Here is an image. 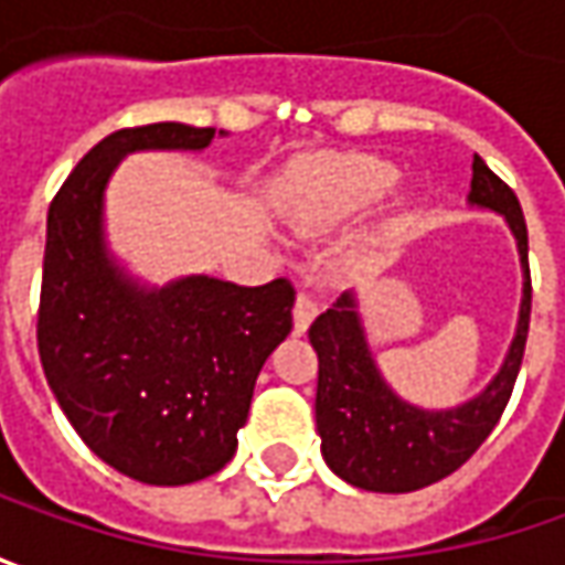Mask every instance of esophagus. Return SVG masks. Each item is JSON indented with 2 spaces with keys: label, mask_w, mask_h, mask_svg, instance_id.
I'll return each mask as SVG.
<instances>
[{
  "label": "esophagus",
  "mask_w": 565,
  "mask_h": 565,
  "mask_svg": "<svg viewBox=\"0 0 565 565\" xmlns=\"http://www.w3.org/2000/svg\"><path fill=\"white\" fill-rule=\"evenodd\" d=\"M317 317V301L311 295H298L295 298V308H292V320H295V333H305L308 327H311V320Z\"/></svg>",
  "instance_id": "34e87169"
}]
</instances>
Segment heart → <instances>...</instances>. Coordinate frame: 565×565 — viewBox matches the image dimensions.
Masks as SVG:
<instances>
[{"label": "heart", "mask_w": 565, "mask_h": 565, "mask_svg": "<svg viewBox=\"0 0 565 565\" xmlns=\"http://www.w3.org/2000/svg\"><path fill=\"white\" fill-rule=\"evenodd\" d=\"M396 185V169L374 157H342L320 169L311 185L317 220H345L383 201Z\"/></svg>", "instance_id": "b5f03b06"}]
</instances>
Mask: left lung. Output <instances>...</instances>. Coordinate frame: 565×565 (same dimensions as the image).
<instances>
[{
  "mask_svg": "<svg viewBox=\"0 0 565 565\" xmlns=\"http://www.w3.org/2000/svg\"><path fill=\"white\" fill-rule=\"evenodd\" d=\"M471 204L490 206L507 216L529 276L510 355L478 399L452 412H422L393 396L371 361L355 301L349 295L327 308L308 330L317 352L315 412L320 449L327 466L361 490L408 493L452 475L488 440L512 396L532 320L529 228L515 191L481 157L471 163Z\"/></svg>",
  "mask_w": 565,
  "mask_h": 565,
  "instance_id": "1",
  "label": "left lung"
}]
</instances>
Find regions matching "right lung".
I'll use <instances>...</instances> for the list:
<instances>
[{
	"label": "right lung",
	"instance_id": "obj_1",
	"mask_svg": "<svg viewBox=\"0 0 565 565\" xmlns=\"http://www.w3.org/2000/svg\"><path fill=\"white\" fill-rule=\"evenodd\" d=\"M213 128L153 121L121 128L84 153L46 216L36 349L77 437L143 484H191L238 446L254 380L292 330L295 286L279 276L235 286L191 276L141 292L106 260L103 185L143 147L201 150Z\"/></svg>",
	"mask_w": 565,
	"mask_h": 565
}]
</instances>
